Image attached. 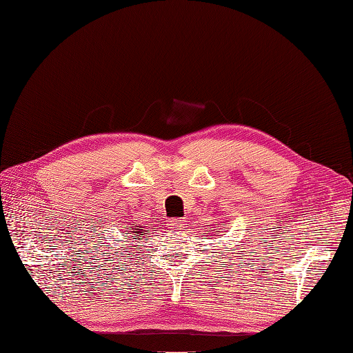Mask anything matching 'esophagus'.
<instances>
[{
	"label": "esophagus",
	"instance_id": "obj_1",
	"mask_svg": "<svg viewBox=\"0 0 353 353\" xmlns=\"http://www.w3.org/2000/svg\"><path fill=\"white\" fill-rule=\"evenodd\" d=\"M184 225H185L184 218H174V219H170V221H169V228L172 230H183Z\"/></svg>",
	"mask_w": 353,
	"mask_h": 353
}]
</instances>
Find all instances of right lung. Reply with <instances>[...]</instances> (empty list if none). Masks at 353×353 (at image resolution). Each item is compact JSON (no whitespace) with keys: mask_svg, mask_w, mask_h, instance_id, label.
I'll use <instances>...</instances> for the list:
<instances>
[{"mask_svg":"<svg viewBox=\"0 0 353 353\" xmlns=\"http://www.w3.org/2000/svg\"><path fill=\"white\" fill-rule=\"evenodd\" d=\"M125 232H128V234H129L128 239H135V241H138L139 236L145 235L144 228H139V225H137V224L128 225V230H125ZM129 248H132V245H129ZM134 248H135V245H134Z\"/></svg>","mask_w":353,"mask_h":353,"instance_id":"obj_1","label":"right lung"}]
</instances>
